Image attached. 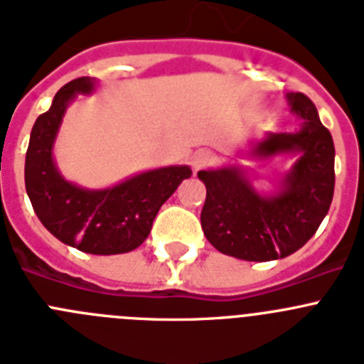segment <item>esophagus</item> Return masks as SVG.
<instances>
[{
    "label": "esophagus",
    "mask_w": 364,
    "mask_h": 364,
    "mask_svg": "<svg viewBox=\"0 0 364 364\" xmlns=\"http://www.w3.org/2000/svg\"><path fill=\"white\" fill-rule=\"evenodd\" d=\"M211 160H213V153H210V151L205 149L197 151V153L191 156L193 171H200V169H204L208 164H211Z\"/></svg>",
    "instance_id": "34e87169"
}]
</instances>
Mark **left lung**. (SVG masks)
<instances>
[{
	"mask_svg": "<svg viewBox=\"0 0 364 364\" xmlns=\"http://www.w3.org/2000/svg\"><path fill=\"white\" fill-rule=\"evenodd\" d=\"M286 100L301 127L266 133L247 151L252 160L297 156L275 191H257L246 169L235 164L198 171L205 186L202 230L224 255L253 262L284 259L314 237L330 210L336 186L332 134L306 95L288 92Z\"/></svg>",
	"mask_w": 364,
	"mask_h": 364,
	"instance_id": "obj_1",
	"label": "left lung"
}]
</instances>
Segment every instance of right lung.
<instances>
[{"mask_svg":"<svg viewBox=\"0 0 364 364\" xmlns=\"http://www.w3.org/2000/svg\"><path fill=\"white\" fill-rule=\"evenodd\" d=\"M95 89V78L73 80L34 122L25 156V189L34 213L58 240L92 255H118L133 252L147 239L162 204L191 176V169H149L105 189L69 182L54 162V142L70 102Z\"/></svg>","mask_w":364,"mask_h":364,"instance_id":"obj_1","label":"right lung"}]
</instances>
